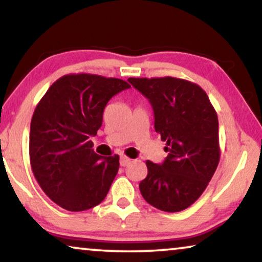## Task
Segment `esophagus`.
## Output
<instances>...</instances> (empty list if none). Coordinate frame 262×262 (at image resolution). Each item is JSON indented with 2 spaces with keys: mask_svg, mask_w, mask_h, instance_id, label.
Returning a JSON list of instances; mask_svg holds the SVG:
<instances>
[{
  "mask_svg": "<svg viewBox=\"0 0 262 262\" xmlns=\"http://www.w3.org/2000/svg\"><path fill=\"white\" fill-rule=\"evenodd\" d=\"M131 159H128L127 156H120V166H123V167H125V166H128V164L131 163Z\"/></svg>",
  "mask_w": 262,
  "mask_h": 262,
  "instance_id": "obj_1",
  "label": "esophagus"
}]
</instances>
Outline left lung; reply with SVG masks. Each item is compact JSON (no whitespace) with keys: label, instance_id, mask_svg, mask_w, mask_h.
I'll return each instance as SVG.
<instances>
[{"label":"left lung","instance_id":"1","mask_svg":"<svg viewBox=\"0 0 262 262\" xmlns=\"http://www.w3.org/2000/svg\"><path fill=\"white\" fill-rule=\"evenodd\" d=\"M149 100L155 131L167 142L161 164L146 161L148 175L139 184L143 198L156 209L179 212L205 191L220 162L218 118L198 84L175 77L127 80Z\"/></svg>","mask_w":262,"mask_h":262}]
</instances>
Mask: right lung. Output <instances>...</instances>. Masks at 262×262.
I'll return each instance as SVG.
<instances>
[{"mask_svg":"<svg viewBox=\"0 0 262 262\" xmlns=\"http://www.w3.org/2000/svg\"><path fill=\"white\" fill-rule=\"evenodd\" d=\"M131 85L93 74L60 77L35 107L30 161L45 194L68 211L92 209L105 199L119 169V156L94 152L91 137L102 125L107 102Z\"/></svg>","mask_w":262,"mask_h":262,"instance_id":"add662e5","label":"right lung"}]
</instances>
